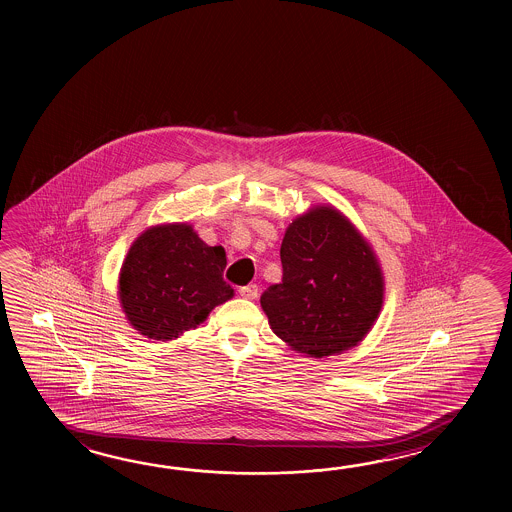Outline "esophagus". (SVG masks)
Here are the masks:
<instances>
[{
  "instance_id": "esophagus-1",
  "label": "esophagus",
  "mask_w": 512,
  "mask_h": 512,
  "mask_svg": "<svg viewBox=\"0 0 512 512\" xmlns=\"http://www.w3.org/2000/svg\"><path fill=\"white\" fill-rule=\"evenodd\" d=\"M260 293V289H258V285L256 283H249V285H245V287H241L240 294L245 298V300H254L256 296Z\"/></svg>"
}]
</instances>
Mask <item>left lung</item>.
<instances>
[{
    "label": "left lung",
    "instance_id": "obj_1",
    "mask_svg": "<svg viewBox=\"0 0 512 512\" xmlns=\"http://www.w3.org/2000/svg\"><path fill=\"white\" fill-rule=\"evenodd\" d=\"M282 282L261 294L272 331L309 357L357 346L381 313L384 282L370 245L333 207L294 219L280 249Z\"/></svg>",
    "mask_w": 512,
    "mask_h": 512
}]
</instances>
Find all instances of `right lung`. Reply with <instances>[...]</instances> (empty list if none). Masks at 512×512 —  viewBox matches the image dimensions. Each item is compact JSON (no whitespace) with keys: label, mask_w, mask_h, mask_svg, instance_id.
<instances>
[{"label":"right lung","mask_w":512,"mask_h":512,"mask_svg":"<svg viewBox=\"0 0 512 512\" xmlns=\"http://www.w3.org/2000/svg\"><path fill=\"white\" fill-rule=\"evenodd\" d=\"M225 267V249L208 247L190 225L153 227L122 263L120 304L141 335L172 340L234 296L223 280Z\"/></svg>","instance_id":"1"}]
</instances>
